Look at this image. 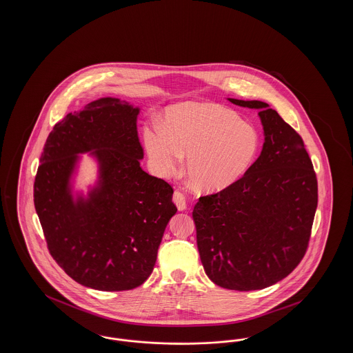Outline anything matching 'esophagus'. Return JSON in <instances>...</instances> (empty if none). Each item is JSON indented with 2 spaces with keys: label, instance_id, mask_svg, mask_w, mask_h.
I'll list each match as a JSON object with an SVG mask.
<instances>
[{
  "label": "esophagus",
  "instance_id": "esophagus-1",
  "mask_svg": "<svg viewBox=\"0 0 353 353\" xmlns=\"http://www.w3.org/2000/svg\"><path fill=\"white\" fill-rule=\"evenodd\" d=\"M173 202L176 203V206H177L179 210L183 212V210L186 209V199H185L184 193L176 190V192L173 193Z\"/></svg>",
  "mask_w": 353,
  "mask_h": 353
}]
</instances>
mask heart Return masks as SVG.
<instances>
[{
	"instance_id": "1",
	"label": "heart",
	"mask_w": 353,
	"mask_h": 353,
	"mask_svg": "<svg viewBox=\"0 0 353 353\" xmlns=\"http://www.w3.org/2000/svg\"><path fill=\"white\" fill-rule=\"evenodd\" d=\"M144 145L156 174L181 168L202 192H219L250 169L259 152V134L234 111L216 103L188 101L170 107L163 125L144 130Z\"/></svg>"
}]
</instances>
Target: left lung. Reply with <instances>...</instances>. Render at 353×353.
Instances as JSON below:
<instances>
[{
	"label": "left lung",
	"instance_id": "obj_1",
	"mask_svg": "<svg viewBox=\"0 0 353 353\" xmlns=\"http://www.w3.org/2000/svg\"><path fill=\"white\" fill-rule=\"evenodd\" d=\"M228 101L258 110L262 151L235 184L200 197L192 216L209 279L228 290L254 291L282 281L302 261L318 181L302 137L268 103Z\"/></svg>",
	"mask_w": 353,
	"mask_h": 353
}]
</instances>
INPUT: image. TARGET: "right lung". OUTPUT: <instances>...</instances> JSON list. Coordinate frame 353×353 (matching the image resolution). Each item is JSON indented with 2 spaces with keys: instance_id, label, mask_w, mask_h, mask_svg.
<instances>
[{
  "instance_id": "obj_1",
  "label": "right lung",
  "mask_w": 353,
  "mask_h": 353,
  "mask_svg": "<svg viewBox=\"0 0 353 353\" xmlns=\"http://www.w3.org/2000/svg\"><path fill=\"white\" fill-rule=\"evenodd\" d=\"M140 107L101 98L68 114L51 131L34 183V205L55 262L79 285L124 291L152 274L173 189L140 167ZM97 164L84 194L73 184L81 154Z\"/></svg>"
}]
</instances>
